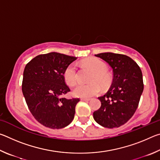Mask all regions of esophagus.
I'll return each instance as SVG.
<instances>
[{"label": "esophagus", "mask_w": 160, "mask_h": 160, "mask_svg": "<svg viewBox=\"0 0 160 160\" xmlns=\"http://www.w3.org/2000/svg\"><path fill=\"white\" fill-rule=\"evenodd\" d=\"M90 99V98H81L80 100L81 101H89Z\"/></svg>", "instance_id": "esophagus-1"}]
</instances>
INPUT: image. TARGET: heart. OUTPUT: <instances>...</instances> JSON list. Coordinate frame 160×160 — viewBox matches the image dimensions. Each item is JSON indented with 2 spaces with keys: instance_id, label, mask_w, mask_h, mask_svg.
Here are the masks:
<instances>
[{
  "instance_id": "1",
  "label": "heart",
  "mask_w": 160,
  "mask_h": 160,
  "mask_svg": "<svg viewBox=\"0 0 160 160\" xmlns=\"http://www.w3.org/2000/svg\"><path fill=\"white\" fill-rule=\"evenodd\" d=\"M85 67L92 71L90 79V83L78 84L72 90V94L77 97L88 98L101 92L102 88H107L109 86L112 81V76L107 71V64L97 58H90L83 61ZM64 80L68 85H73L78 80V72L76 66L70 63L64 70Z\"/></svg>"
}]
</instances>
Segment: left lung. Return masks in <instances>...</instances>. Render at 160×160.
I'll list each match as a JSON object with an SVG mask.
<instances>
[{"instance_id": "obj_1", "label": "left lung", "mask_w": 160, "mask_h": 160, "mask_svg": "<svg viewBox=\"0 0 160 160\" xmlns=\"http://www.w3.org/2000/svg\"><path fill=\"white\" fill-rule=\"evenodd\" d=\"M113 69L109 90L99 97L101 107L93 113L97 123L106 128H118L125 124L136 111L142 93V74L138 65L123 54L101 53L95 55Z\"/></svg>"}]
</instances>
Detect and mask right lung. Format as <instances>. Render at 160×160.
<instances>
[{"mask_svg":"<svg viewBox=\"0 0 160 160\" xmlns=\"http://www.w3.org/2000/svg\"><path fill=\"white\" fill-rule=\"evenodd\" d=\"M76 59L56 52L41 54L24 70L22 90L27 104L34 118L47 128H62L73 120L75 106L80 99L63 97L70 91L63 72Z\"/></svg>","mask_w":160,"mask_h":160,"instance_id":"add662e5","label":"right lung"}]
</instances>
